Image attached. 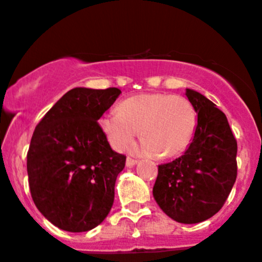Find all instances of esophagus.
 Returning <instances> with one entry per match:
<instances>
[{
  "label": "esophagus",
  "mask_w": 262,
  "mask_h": 262,
  "mask_svg": "<svg viewBox=\"0 0 262 262\" xmlns=\"http://www.w3.org/2000/svg\"><path fill=\"white\" fill-rule=\"evenodd\" d=\"M137 164H138V160L132 159V157H128V159H126V166L128 167L134 166V165H137Z\"/></svg>",
  "instance_id": "esophagus-1"
}]
</instances>
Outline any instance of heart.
Instances as JSON below:
<instances>
[{"instance_id": "b5f03b06", "label": "heart", "mask_w": 262, "mask_h": 262, "mask_svg": "<svg viewBox=\"0 0 262 262\" xmlns=\"http://www.w3.org/2000/svg\"><path fill=\"white\" fill-rule=\"evenodd\" d=\"M100 126L115 149H124L141 130L143 151L174 156L187 147L195 126L189 100L167 93H144L124 100L119 111L100 119Z\"/></svg>"}]
</instances>
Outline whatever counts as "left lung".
Listing matches in <instances>:
<instances>
[{"label":"left lung","mask_w":262,"mask_h":262,"mask_svg":"<svg viewBox=\"0 0 262 262\" xmlns=\"http://www.w3.org/2000/svg\"><path fill=\"white\" fill-rule=\"evenodd\" d=\"M197 113L192 143L184 155L159 165L154 197L172 220L195 224L214 216L237 179V141L228 119L201 93L185 90Z\"/></svg>","instance_id":"obj_1"}]
</instances>
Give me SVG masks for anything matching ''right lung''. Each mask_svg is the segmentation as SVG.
Wrapping results in <instances>:
<instances>
[{"instance_id": "1", "label": "right lung", "mask_w": 262, "mask_h": 262, "mask_svg": "<svg viewBox=\"0 0 262 262\" xmlns=\"http://www.w3.org/2000/svg\"><path fill=\"white\" fill-rule=\"evenodd\" d=\"M119 88H74L35 126L27 154L30 194L37 209L67 232H88L105 220L126 157L113 151L98 119Z\"/></svg>"}]
</instances>
